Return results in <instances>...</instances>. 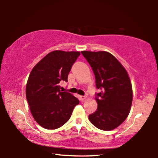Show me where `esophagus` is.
I'll use <instances>...</instances> for the list:
<instances>
[{
	"mask_svg": "<svg viewBox=\"0 0 158 158\" xmlns=\"http://www.w3.org/2000/svg\"><path fill=\"white\" fill-rule=\"evenodd\" d=\"M86 98V97H85V96H79V99H80V100L81 101H84L85 99Z\"/></svg>",
	"mask_w": 158,
	"mask_h": 158,
	"instance_id": "obj_1",
	"label": "esophagus"
}]
</instances>
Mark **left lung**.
Wrapping results in <instances>:
<instances>
[{
  "instance_id": "left-lung-1",
  "label": "left lung",
  "mask_w": 158,
  "mask_h": 158,
  "mask_svg": "<svg viewBox=\"0 0 158 158\" xmlns=\"http://www.w3.org/2000/svg\"><path fill=\"white\" fill-rule=\"evenodd\" d=\"M95 77L98 109L89 116L98 129L110 131L124 122L132 102V87L127 72L113 55L105 51H82Z\"/></svg>"
}]
</instances>
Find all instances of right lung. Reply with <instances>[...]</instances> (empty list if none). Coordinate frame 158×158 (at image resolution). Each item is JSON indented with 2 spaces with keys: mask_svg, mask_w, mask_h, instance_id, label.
<instances>
[{
  "mask_svg": "<svg viewBox=\"0 0 158 158\" xmlns=\"http://www.w3.org/2000/svg\"><path fill=\"white\" fill-rule=\"evenodd\" d=\"M79 52L56 50L37 63L32 69L26 86V97L32 116L48 130L59 128L68 122L78 99L61 92L59 83L68 76Z\"/></svg>",
  "mask_w": 158,
  "mask_h": 158,
  "instance_id": "right-lung-1",
  "label": "right lung"
}]
</instances>
